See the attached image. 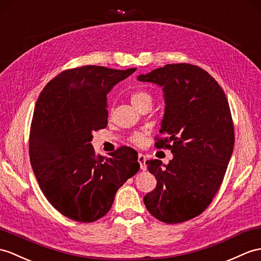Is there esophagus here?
I'll use <instances>...</instances> for the list:
<instances>
[{
    "label": "esophagus",
    "instance_id": "esophagus-1",
    "mask_svg": "<svg viewBox=\"0 0 261 261\" xmlns=\"http://www.w3.org/2000/svg\"><path fill=\"white\" fill-rule=\"evenodd\" d=\"M138 162L140 163L141 170H147V165H145V155L142 153H139L138 155Z\"/></svg>",
    "mask_w": 261,
    "mask_h": 261
}]
</instances>
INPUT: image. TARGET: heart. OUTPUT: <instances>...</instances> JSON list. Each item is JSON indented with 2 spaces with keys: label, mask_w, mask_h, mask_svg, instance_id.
<instances>
[{
  "label": "heart",
  "mask_w": 261,
  "mask_h": 261,
  "mask_svg": "<svg viewBox=\"0 0 261 261\" xmlns=\"http://www.w3.org/2000/svg\"><path fill=\"white\" fill-rule=\"evenodd\" d=\"M130 101L137 109H140L145 105H151L152 103V95L145 90H138L130 95ZM143 133H133L131 136V141L135 143H141L143 141Z\"/></svg>",
  "instance_id": "heart-1"
}]
</instances>
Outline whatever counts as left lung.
Segmentation results:
<instances>
[{
	"label": "left lung",
	"instance_id": "1",
	"mask_svg": "<svg viewBox=\"0 0 261 261\" xmlns=\"http://www.w3.org/2000/svg\"><path fill=\"white\" fill-rule=\"evenodd\" d=\"M138 80L162 88L166 107L160 133L168 138L155 147L173 154L168 165L145 162L156 187L143 202L162 222L190 220L213 201L232 154L234 132L226 94L207 71L187 63L167 64Z\"/></svg>",
	"mask_w": 261,
	"mask_h": 261
}]
</instances>
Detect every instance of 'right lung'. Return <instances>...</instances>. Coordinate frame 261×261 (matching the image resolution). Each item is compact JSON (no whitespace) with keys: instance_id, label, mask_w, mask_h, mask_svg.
Segmentation results:
<instances>
[{"instance_id":"1","label":"right lung","mask_w":261,"mask_h":261,"mask_svg":"<svg viewBox=\"0 0 261 261\" xmlns=\"http://www.w3.org/2000/svg\"><path fill=\"white\" fill-rule=\"evenodd\" d=\"M136 69L86 65L63 71L36 101L29 150L33 172L47 201L80 222L108 214L121 186L140 165L129 147L102 156L91 144L92 133L108 124L107 94Z\"/></svg>"}]
</instances>
